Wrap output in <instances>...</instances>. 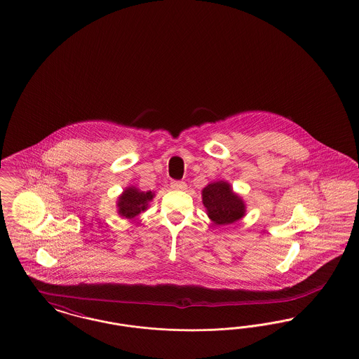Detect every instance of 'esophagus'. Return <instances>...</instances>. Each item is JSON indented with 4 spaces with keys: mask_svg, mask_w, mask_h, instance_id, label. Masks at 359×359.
<instances>
[{
    "mask_svg": "<svg viewBox=\"0 0 359 359\" xmlns=\"http://www.w3.org/2000/svg\"><path fill=\"white\" fill-rule=\"evenodd\" d=\"M171 187L173 189H186L187 184L186 182H182V180H172L171 182Z\"/></svg>",
    "mask_w": 359,
    "mask_h": 359,
    "instance_id": "1",
    "label": "esophagus"
}]
</instances>
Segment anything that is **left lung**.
Wrapping results in <instances>:
<instances>
[{
	"instance_id": "left-lung-1",
	"label": "left lung",
	"mask_w": 359,
	"mask_h": 359,
	"mask_svg": "<svg viewBox=\"0 0 359 359\" xmlns=\"http://www.w3.org/2000/svg\"><path fill=\"white\" fill-rule=\"evenodd\" d=\"M203 204L216 224H231L244 215V203L226 182L208 184L203 189Z\"/></svg>"
}]
</instances>
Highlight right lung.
I'll return each instance as SVG.
<instances>
[{
    "instance_id": "add662e5",
    "label": "right lung",
    "mask_w": 359,
    "mask_h": 359,
    "mask_svg": "<svg viewBox=\"0 0 359 359\" xmlns=\"http://www.w3.org/2000/svg\"><path fill=\"white\" fill-rule=\"evenodd\" d=\"M154 194L149 192H140L135 187L127 188L124 194L118 198V214L127 219L139 215L142 211L147 208V203L152 201Z\"/></svg>"
}]
</instances>
